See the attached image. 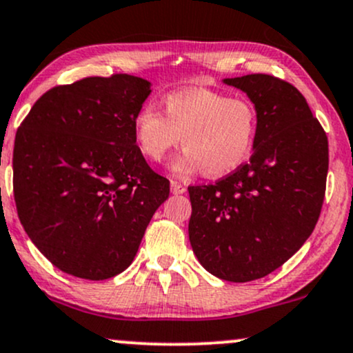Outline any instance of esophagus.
Returning a JSON list of instances; mask_svg holds the SVG:
<instances>
[{
	"mask_svg": "<svg viewBox=\"0 0 353 353\" xmlns=\"http://www.w3.org/2000/svg\"><path fill=\"white\" fill-rule=\"evenodd\" d=\"M188 188H185V184H182V182H177V181H171V192L172 194H184Z\"/></svg>",
	"mask_w": 353,
	"mask_h": 353,
	"instance_id": "obj_1",
	"label": "esophagus"
}]
</instances>
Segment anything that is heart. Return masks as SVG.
Instances as JSON below:
<instances>
[{
	"mask_svg": "<svg viewBox=\"0 0 353 353\" xmlns=\"http://www.w3.org/2000/svg\"><path fill=\"white\" fill-rule=\"evenodd\" d=\"M163 107L164 113L144 103L134 114L133 131L139 150L151 161L164 159L182 138L185 148L171 163L174 174L205 171L210 177H222L252 156L258 112L246 97L190 87L168 93Z\"/></svg>",
	"mask_w": 353,
	"mask_h": 353,
	"instance_id": "1",
	"label": "heart"
}]
</instances>
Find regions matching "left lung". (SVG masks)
Returning <instances> with one entry per match:
<instances>
[{
	"label": "left lung",
	"instance_id": "obj_1",
	"mask_svg": "<svg viewBox=\"0 0 353 353\" xmlns=\"http://www.w3.org/2000/svg\"><path fill=\"white\" fill-rule=\"evenodd\" d=\"M258 112L250 163L214 185H190L189 240L210 274L248 283L278 270L321 215L329 143L301 92L265 74L223 79Z\"/></svg>",
	"mask_w": 353,
	"mask_h": 353
}]
</instances>
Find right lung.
<instances>
[{"instance_id":"1","label":"right lung","mask_w":353,"mask_h":353,"mask_svg":"<svg viewBox=\"0 0 353 353\" xmlns=\"http://www.w3.org/2000/svg\"><path fill=\"white\" fill-rule=\"evenodd\" d=\"M151 85L118 74L50 88L16 133L21 225L63 273L100 281L125 271L169 197V181L148 165L133 131Z\"/></svg>"}]
</instances>
